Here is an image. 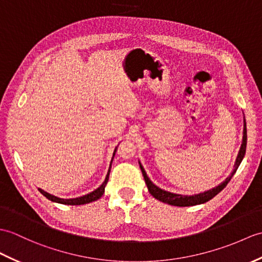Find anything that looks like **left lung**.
<instances>
[{
    "label": "left lung",
    "instance_id": "1",
    "mask_svg": "<svg viewBox=\"0 0 262 262\" xmlns=\"http://www.w3.org/2000/svg\"><path fill=\"white\" fill-rule=\"evenodd\" d=\"M246 147H247V126H246V120H245V127H243V139H242L241 148H240V151L238 154V157H236L235 165H234V169H233L232 174H231L229 178L219 186L212 188V190L206 191L204 193H200V194H196V195H192V196L181 195V194H174V193H169L167 191L161 190L160 187H157L156 185L151 183V181L148 179V176L146 175L145 169L143 168L141 163H139V166H141L142 173H143L144 180H145V183L148 187V191L155 199L161 201V202L167 203L169 205H174V206H191V205H196V204H202V203L208 202V201H210L211 199H213L216 195V194L220 193L223 190V188L228 185V183L231 181V179H232V176L236 172V169H238L240 163L243 160V157H245Z\"/></svg>",
    "mask_w": 262,
    "mask_h": 262
}]
</instances>
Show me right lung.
<instances>
[{
	"instance_id": "1",
	"label": "right lung",
	"mask_w": 262,
	"mask_h": 262,
	"mask_svg": "<svg viewBox=\"0 0 262 262\" xmlns=\"http://www.w3.org/2000/svg\"><path fill=\"white\" fill-rule=\"evenodd\" d=\"M115 151H116V148H115L114 150V154H113V159H114V155H115ZM113 162V160H112ZM112 162H111V166H109V169H108V173H107V176L105 181H103V183L97 188V190H95L94 192H91L89 194H87V195H83V196H80V198H77V199H60V198H57L54 195H51V194L47 193L46 191L41 190V188H39V191L41 194H43V195L48 199L52 201V202H57V203H61V204H68V205H82V204H87V203H90V202H94V201H97L98 199H100L102 196L103 192H105V186L107 184L108 182V179H109V173H111V167H112Z\"/></svg>"
}]
</instances>
